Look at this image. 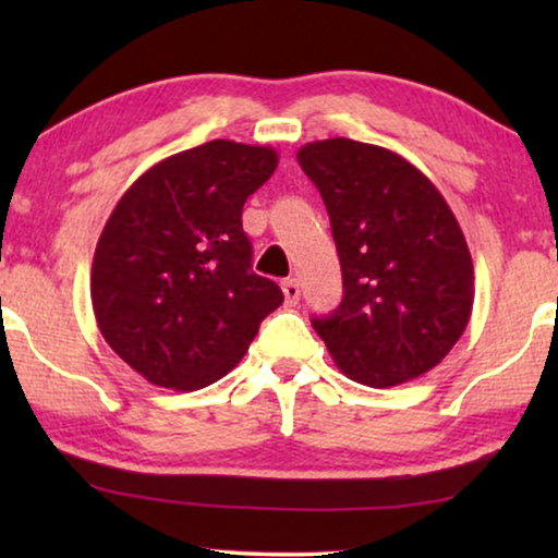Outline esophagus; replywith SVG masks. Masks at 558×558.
<instances>
[{
	"mask_svg": "<svg viewBox=\"0 0 558 558\" xmlns=\"http://www.w3.org/2000/svg\"><path fill=\"white\" fill-rule=\"evenodd\" d=\"M281 292H284L287 304H296V302H300V281L284 279V281H281Z\"/></svg>",
	"mask_w": 558,
	"mask_h": 558,
	"instance_id": "1",
	"label": "esophagus"
}]
</instances>
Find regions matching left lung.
Instances as JSON below:
<instances>
[{"instance_id": "left-lung-1", "label": "left lung", "mask_w": 558, "mask_h": 558, "mask_svg": "<svg viewBox=\"0 0 558 558\" xmlns=\"http://www.w3.org/2000/svg\"><path fill=\"white\" fill-rule=\"evenodd\" d=\"M330 216L340 307L315 317L350 380L388 388L441 363L475 302V269L452 208L409 159L345 136L296 151Z\"/></svg>"}]
</instances>
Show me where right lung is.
I'll use <instances>...</instances> for the list:
<instances>
[{
	"mask_svg": "<svg viewBox=\"0 0 558 558\" xmlns=\"http://www.w3.org/2000/svg\"><path fill=\"white\" fill-rule=\"evenodd\" d=\"M277 149L213 140L134 180L98 235L90 302L104 340L149 384L197 391L233 371L284 302L251 271L241 210Z\"/></svg>",
	"mask_w": 558,
	"mask_h": 558,
	"instance_id": "right-lung-1",
	"label": "right lung"
}]
</instances>
